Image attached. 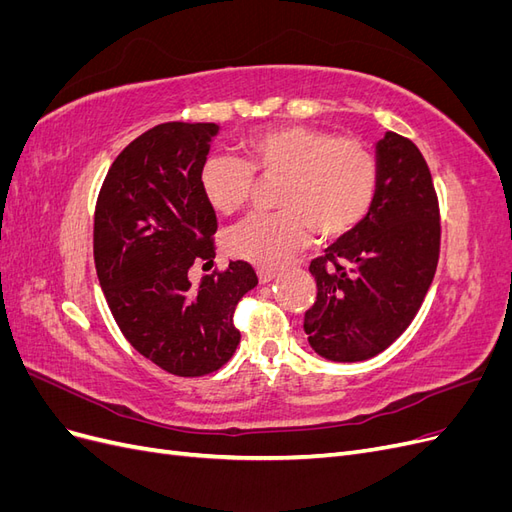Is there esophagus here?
I'll list each match as a JSON object with an SVG mask.
<instances>
[{
    "instance_id": "1",
    "label": "esophagus",
    "mask_w": 512,
    "mask_h": 512,
    "mask_svg": "<svg viewBox=\"0 0 512 512\" xmlns=\"http://www.w3.org/2000/svg\"><path fill=\"white\" fill-rule=\"evenodd\" d=\"M275 280V271H269V269H260L258 271V282L260 284H269Z\"/></svg>"
}]
</instances>
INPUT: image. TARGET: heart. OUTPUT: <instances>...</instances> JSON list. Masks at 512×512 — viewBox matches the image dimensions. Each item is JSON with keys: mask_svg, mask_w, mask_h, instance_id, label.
Wrapping results in <instances>:
<instances>
[{"mask_svg": "<svg viewBox=\"0 0 512 512\" xmlns=\"http://www.w3.org/2000/svg\"><path fill=\"white\" fill-rule=\"evenodd\" d=\"M247 164L211 156L200 168V194L220 215L239 211L252 192L256 170L282 177L275 205L256 213L226 235L230 256L258 267H280L309 241L344 237L359 224L378 190V162L363 143L333 132L290 123L254 132L243 141Z\"/></svg>", "mask_w": 512, "mask_h": 512, "instance_id": "1", "label": "heart"}]
</instances>
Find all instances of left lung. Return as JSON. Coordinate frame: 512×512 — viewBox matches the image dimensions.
I'll list each match as a JSON object with an SVG mask.
<instances>
[{"mask_svg": "<svg viewBox=\"0 0 512 512\" xmlns=\"http://www.w3.org/2000/svg\"><path fill=\"white\" fill-rule=\"evenodd\" d=\"M376 162L371 209L309 265L318 294L303 329L309 346L337 363L389 348L410 327L438 267L440 211L423 153L386 132Z\"/></svg>", "mask_w": 512, "mask_h": 512, "instance_id": "left-lung-1", "label": "left lung"}]
</instances>
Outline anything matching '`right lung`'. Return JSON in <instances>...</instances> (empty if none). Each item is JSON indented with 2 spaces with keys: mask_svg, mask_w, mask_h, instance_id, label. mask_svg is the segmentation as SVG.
<instances>
[{
  "mask_svg": "<svg viewBox=\"0 0 512 512\" xmlns=\"http://www.w3.org/2000/svg\"><path fill=\"white\" fill-rule=\"evenodd\" d=\"M218 123L168 121L147 130L108 168L94 218L98 280L128 342L168 374L220 369L241 333L239 299L258 284L243 260L192 286L196 260L213 265L215 211L200 194Z\"/></svg>",
  "mask_w": 512,
  "mask_h": 512,
  "instance_id": "add662e5",
  "label": "right lung"
}]
</instances>
